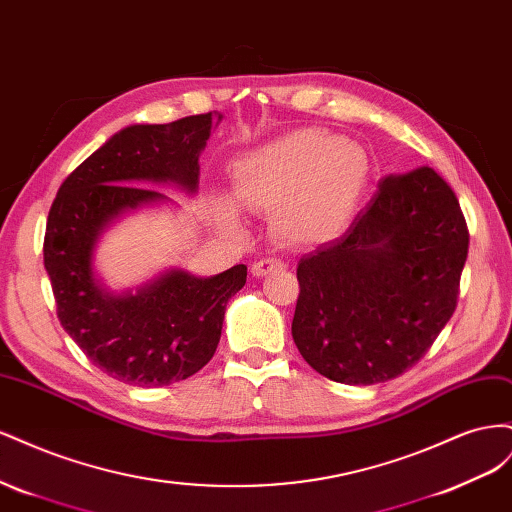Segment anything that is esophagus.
Listing matches in <instances>:
<instances>
[{
	"instance_id": "obj_1",
	"label": "esophagus",
	"mask_w": 512,
	"mask_h": 512,
	"mask_svg": "<svg viewBox=\"0 0 512 512\" xmlns=\"http://www.w3.org/2000/svg\"><path fill=\"white\" fill-rule=\"evenodd\" d=\"M280 269H286V262L280 260V258H265V260H256L252 265V273L256 277H262V275H269L273 271H280Z\"/></svg>"
}]
</instances>
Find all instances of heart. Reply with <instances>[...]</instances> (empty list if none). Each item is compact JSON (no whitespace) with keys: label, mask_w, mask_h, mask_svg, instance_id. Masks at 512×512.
<instances>
[{"label":"heart","mask_w":512,"mask_h":512,"mask_svg":"<svg viewBox=\"0 0 512 512\" xmlns=\"http://www.w3.org/2000/svg\"><path fill=\"white\" fill-rule=\"evenodd\" d=\"M367 156L344 136L297 130L245 153L230 168V190L209 196V218L239 232L247 209L273 213L290 243H322L348 226L367 183Z\"/></svg>","instance_id":"b5f03b06"}]
</instances>
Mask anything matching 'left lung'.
<instances>
[{"label": "left lung", "mask_w": 512, "mask_h": 512, "mask_svg": "<svg viewBox=\"0 0 512 512\" xmlns=\"http://www.w3.org/2000/svg\"><path fill=\"white\" fill-rule=\"evenodd\" d=\"M470 232L436 170L384 177L344 237L299 260L292 339L324 378L404 374L451 320Z\"/></svg>", "instance_id": "8db88e82"}]
</instances>
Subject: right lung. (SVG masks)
<instances>
[{
    "mask_svg": "<svg viewBox=\"0 0 512 512\" xmlns=\"http://www.w3.org/2000/svg\"><path fill=\"white\" fill-rule=\"evenodd\" d=\"M222 115L130 126L91 153L61 183L44 232V269L57 318L104 374L132 386L194 376L220 344L226 303L245 286L247 267L213 277L166 271L134 294L106 292L94 273L100 232L121 213L166 196L147 183L198 188L200 151Z\"/></svg>",
    "mask_w": 512,
    "mask_h": 512,
    "instance_id": "right-lung-1",
    "label": "right lung"
}]
</instances>
